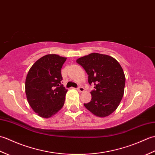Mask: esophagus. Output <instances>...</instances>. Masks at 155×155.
Returning <instances> with one entry per match:
<instances>
[{"label":"esophagus","instance_id":"esophagus-1","mask_svg":"<svg viewBox=\"0 0 155 155\" xmlns=\"http://www.w3.org/2000/svg\"><path fill=\"white\" fill-rule=\"evenodd\" d=\"M77 90L78 92H83L84 91V88L82 86H79L77 88Z\"/></svg>","mask_w":155,"mask_h":155}]
</instances>
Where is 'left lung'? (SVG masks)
Masks as SVG:
<instances>
[{
    "instance_id": "left-lung-1",
    "label": "left lung",
    "mask_w": 155,
    "mask_h": 155,
    "mask_svg": "<svg viewBox=\"0 0 155 155\" xmlns=\"http://www.w3.org/2000/svg\"><path fill=\"white\" fill-rule=\"evenodd\" d=\"M88 75V83L94 85L92 98L84 107L93 114L105 117L117 109L123 97L125 76L118 62L110 56L91 53L77 60Z\"/></svg>"
}]
</instances>
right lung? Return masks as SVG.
Returning <instances> with one entry per match:
<instances>
[{
  "mask_svg": "<svg viewBox=\"0 0 155 155\" xmlns=\"http://www.w3.org/2000/svg\"><path fill=\"white\" fill-rule=\"evenodd\" d=\"M67 58L47 54L29 70L25 81L28 103L38 116L49 118L63 107L67 89L61 84V68Z\"/></svg>",
  "mask_w": 155,
  "mask_h": 155,
  "instance_id": "obj_1",
  "label": "right lung"
}]
</instances>
